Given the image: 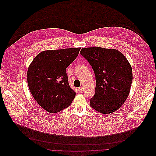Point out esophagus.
<instances>
[{"mask_svg":"<svg viewBox=\"0 0 156 156\" xmlns=\"http://www.w3.org/2000/svg\"><path fill=\"white\" fill-rule=\"evenodd\" d=\"M83 87H80V88H78V90H79V92H82V91H83Z\"/></svg>","mask_w":156,"mask_h":156,"instance_id":"34e87169","label":"esophagus"}]
</instances>
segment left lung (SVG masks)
<instances>
[{"instance_id": "8db88e82", "label": "left lung", "mask_w": 156, "mask_h": 156, "mask_svg": "<svg viewBox=\"0 0 156 156\" xmlns=\"http://www.w3.org/2000/svg\"><path fill=\"white\" fill-rule=\"evenodd\" d=\"M80 55L92 68L96 80L90 106L101 113L119 109L127 98L133 80L132 69L122 53L100 47L83 48Z\"/></svg>"}]
</instances>
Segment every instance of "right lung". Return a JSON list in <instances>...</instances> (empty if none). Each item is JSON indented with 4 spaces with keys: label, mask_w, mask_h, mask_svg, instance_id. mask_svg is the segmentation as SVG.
<instances>
[{
    "label": "right lung",
    "mask_w": 156,
    "mask_h": 156,
    "mask_svg": "<svg viewBox=\"0 0 156 156\" xmlns=\"http://www.w3.org/2000/svg\"><path fill=\"white\" fill-rule=\"evenodd\" d=\"M80 48L46 50L39 53L28 68L27 80L36 101L45 111L57 113L72 103L76 92L69 85L66 69Z\"/></svg>",
    "instance_id": "right-lung-1"
}]
</instances>
